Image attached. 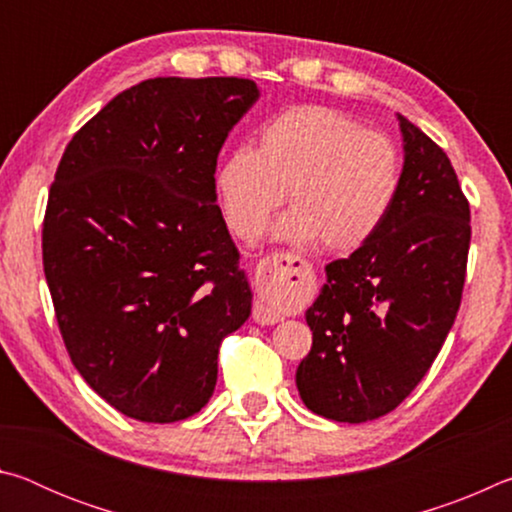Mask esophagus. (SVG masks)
<instances>
[{"mask_svg": "<svg viewBox=\"0 0 512 512\" xmlns=\"http://www.w3.org/2000/svg\"><path fill=\"white\" fill-rule=\"evenodd\" d=\"M291 264L293 259L284 253L268 255L257 266V280L262 282V287L268 291L282 287V284L287 282V275H291ZM253 318L259 325H273L277 320H282V314L273 305H268L266 300H257L253 309Z\"/></svg>", "mask_w": 512, "mask_h": 512, "instance_id": "1", "label": "esophagus"}]
</instances>
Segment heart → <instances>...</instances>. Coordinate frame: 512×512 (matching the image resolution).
Instances as JSON below:
<instances>
[{"label": "heart", "mask_w": 512, "mask_h": 512, "mask_svg": "<svg viewBox=\"0 0 512 512\" xmlns=\"http://www.w3.org/2000/svg\"><path fill=\"white\" fill-rule=\"evenodd\" d=\"M402 185L400 151L391 137L361 131L327 106H296L266 121L257 149L237 146L214 173L216 201L228 228L253 237L284 203L271 237L307 246L323 241L352 253L377 235Z\"/></svg>", "instance_id": "b5f03b06"}]
</instances>
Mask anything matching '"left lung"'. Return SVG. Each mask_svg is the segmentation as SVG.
Segmentation results:
<instances>
[{"label":"left lung","instance_id":"obj_1","mask_svg":"<svg viewBox=\"0 0 512 512\" xmlns=\"http://www.w3.org/2000/svg\"><path fill=\"white\" fill-rule=\"evenodd\" d=\"M402 185L368 244L325 266L305 311L314 343L296 370L309 411L368 422L397 409L454 325L470 250V205L445 151L404 115Z\"/></svg>","mask_w":512,"mask_h":512}]
</instances>
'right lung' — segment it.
<instances>
[{
	"label": "right lung",
	"instance_id": "1",
	"mask_svg": "<svg viewBox=\"0 0 512 512\" xmlns=\"http://www.w3.org/2000/svg\"><path fill=\"white\" fill-rule=\"evenodd\" d=\"M255 81L149 79L72 137L42 228V264L76 370L119 413L185 420L210 402L223 336L253 291L216 205L225 137Z\"/></svg>",
	"mask_w": 512,
	"mask_h": 512
}]
</instances>
